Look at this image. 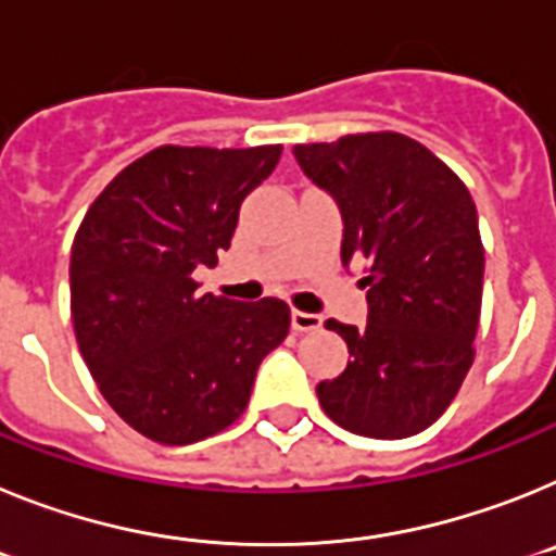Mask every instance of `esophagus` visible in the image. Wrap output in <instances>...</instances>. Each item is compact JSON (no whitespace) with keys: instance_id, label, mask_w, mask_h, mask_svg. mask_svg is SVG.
<instances>
[{"instance_id":"1","label":"esophagus","mask_w":556,"mask_h":556,"mask_svg":"<svg viewBox=\"0 0 556 556\" xmlns=\"http://www.w3.org/2000/svg\"><path fill=\"white\" fill-rule=\"evenodd\" d=\"M291 325H293V330H299V332H316L318 327H321V316H318V313L293 311Z\"/></svg>"}]
</instances>
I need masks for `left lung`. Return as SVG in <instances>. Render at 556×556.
<instances>
[{"mask_svg":"<svg viewBox=\"0 0 556 556\" xmlns=\"http://www.w3.org/2000/svg\"><path fill=\"white\" fill-rule=\"evenodd\" d=\"M299 167L341 212V265L366 263V325L327 318L344 371L316 386L332 422L361 437L425 431L456 397L479 330L484 249L467 187L403 134L296 144Z\"/></svg>","mask_w":556,"mask_h":556,"instance_id":"left-lung-1","label":"left lung"}]
</instances>
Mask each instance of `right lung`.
Listing matches in <instances>:
<instances>
[{"label":"right lung","mask_w":556,"mask_h":556,"mask_svg":"<svg viewBox=\"0 0 556 556\" xmlns=\"http://www.w3.org/2000/svg\"><path fill=\"white\" fill-rule=\"evenodd\" d=\"M282 144L249 151L164 144L128 164L89 206L72 243V321L103 397L134 431L190 445L243 414L263 358L282 344L279 299L198 293L240 206Z\"/></svg>","instance_id":"obj_1"}]
</instances>
